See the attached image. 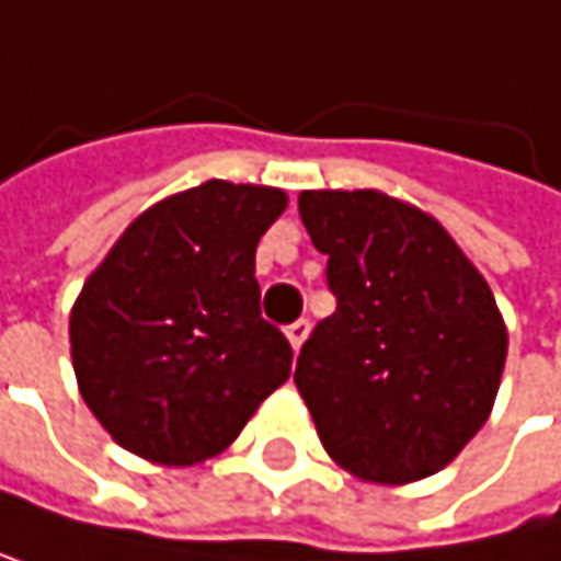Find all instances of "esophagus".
I'll list each match as a JSON object with an SVG mask.
<instances>
[{"label": "esophagus", "instance_id": "esophagus-1", "mask_svg": "<svg viewBox=\"0 0 561 561\" xmlns=\"http://www.w3.org/2000/svg\"><path fill=\"white\" fill-rule=\"evenodd\" d=\"M308 331H311V321H308V318H297V321H290V324H287V342L294 345V352L305 345Z\"/></svg>", "mask_w": 561, "mask_h": 561}]
</instances>
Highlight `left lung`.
<instances>
[{
    "label": "left lung",
    "instance_id": "obj_1",
    "mask_svg": "<svg viewBox=\"0 0 561 561\" xmlns=\"http://www.w3.org/2000/svg\"><path fill=\"white\" fill-rule=\"evenodd\" d=\"M297 209L339 305L294 369L324 450L379 484L436 474L497 396L507 331L488 280L440 222L376 188L301 192Z\"/></svg>",
    "mask_w": 561,
    "mask_h": 561
}]
</instances>
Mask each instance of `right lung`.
<instances>
[{
  "mask_svg": "<svg viewBox=\"0 0 561 561\" xmlns=\"http://www.w3.org/2000/svg\"><path fill=\"white\" fill-rule=\"evenodd\" d=\"M287 196L203 182L141 213L70 314L80 396L114 440L188 467L230 447L290 376V342L260 318L256 243Z\"/></svg>",
  "mask_w": 561,
  "mask_h": 561,
  "instance_id": "1",
  "label": "right lung"
}]
</instances>
